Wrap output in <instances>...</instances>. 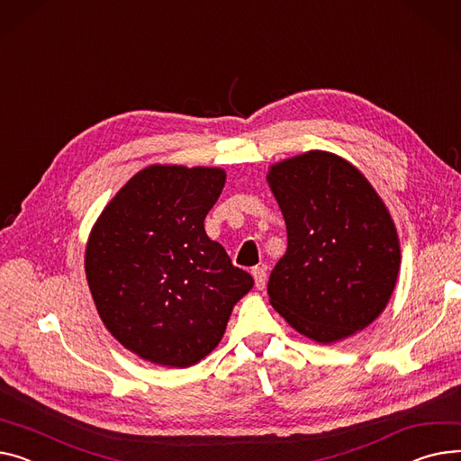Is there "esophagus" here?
I'll use <instances>...</instances> for the list:
<instances>
[{
    "instance_id": "1",
    "label": "esophagus",
    "mask_w": 461,
    "mask_h": 461,
    "mask_svg": "<svg viewBox=\"0 0 461 461\" xmlns=\"http://www.w3.org/2000/svg\"><path fill=\"white\" fill-rule=\"evenodd\" d=\"M252 276H254V280H256V287H258L259 291H263L265 285H267V270H265L263 267H256V268L252 270Z\"/></svg>"
}]
</instances>
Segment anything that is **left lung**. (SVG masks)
I'll list each match as a JSON object with an SVG mask.
<instances>
[{"label":"left lung","instance_id":"left-lung-1","mask_svg":"<svg viewBox=\"0 0 461 461\" xmlns=\"http://www.w3.org/2000/svg\"><path fill=\"white\" fill-rule=\"evenodd\" d=\"M287 252L268 296L298 333L321 345L373 324L394 291L401 240L391 212L352 163L324 149L274 163L267 174Z\"/></svg>","mask_w":461,"mask_h":461}]
</instances>
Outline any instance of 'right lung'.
<instances>
[{"label": "right lung", "instance_id": "add662e5", "mask_svg": "<svg viewBox=\"0 0 461 461\" xmlns=\"http://www.w3.org/2000/svg\"><path fill=\"white\" fill-rule=\"evenodd\" d=\"M226 170L149 165L104 207L85 249L86 282L114 339L144 361L187 369L221 343L254 287L203 221Z\"/></svg>", "mask_w": 461, "mask_h": 461}]
</instances>
